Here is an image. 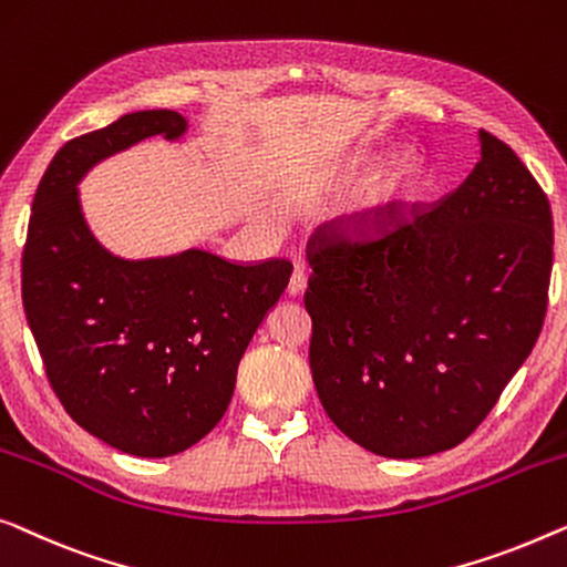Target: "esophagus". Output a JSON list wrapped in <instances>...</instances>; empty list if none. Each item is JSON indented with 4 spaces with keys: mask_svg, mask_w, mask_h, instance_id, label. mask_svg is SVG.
I'll return each instance as SVG.
<instances>
[{
    "mask_svg": "<svg viewBox=\"0 0 567 567\" xmlns=\"http://www.w3.org/2000/svg\"><path fill=\"white\" fill-rule=\"evenodd\" d=\"M289 297H301L303 291H307V274H303L301 268H297L293 270V276H291V281H289Z\"/></svg>",
    "mask_w": 567,
    "mask_h": 567,
    "instance_id": "esophagus-1",
    "label": "esophagus"
}]
</instances>
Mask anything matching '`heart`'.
I'll return each instance as SVG.
<instances>
[{"label":"heart","instance_id":"1","mask_svg":"<svg viewBox=\"0 0 567 567\" xmlns=\"http://www.w3.org/2000/svg\"><path fill=\"white\" fill-rule=\"evenodd\" d=\"M368 163H371V158L363 161V166H368ZM416 176H420V163H416L414 158L404 155V158L393 161L389 168L381 171L379 178L373 182V186L368 188L365 199L360 207H363V212H375V209L389 207V204H393L396 199H401V196H406L409 192H412L416 184Z\"/></svg>","mask_w":567,"mask_h":567}]
</instances>
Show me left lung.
<instances>
[{"instance_id":"1","label":"left lung","mask_w":567,"mask_h":567,"mask_svg":"<svg viewBox=\"0 0 567 567\" xmlns=\"http://www.w3.org/2000/svg\"><path fill=\"white\" fill-rule=\"evenodd\" d=\"M471 176L379 233L311 235L309 365L324 412L360 447L424 457L471 434L535 348L553 270V212L506 143L478 133Z\"/></svg>"}]
</instances>
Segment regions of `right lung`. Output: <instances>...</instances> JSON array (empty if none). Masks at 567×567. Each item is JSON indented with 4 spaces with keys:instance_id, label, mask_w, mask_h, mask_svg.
Here are the masks:
<instances>
[{
    "instance_id": "1",
    "label": "right lung",
    "mask_w": 567,
    "mask_h": 567,
    "mask_svg": "<svg viewBox=\"0 0 567 567\" xmlns=\"http://www.w3.org/2000/svg\"><path fill=\"white\" fill-rule=\"evenodd\" d=\"M186 127L174 110H145L65 143L40 178L22 252L24 315L55 396L89 434L137 457L184 453L215 430L291 278L289 260L243 266L196 248L127 260L89 229L81 178Z\"/></svg>"
}]
</instances>
